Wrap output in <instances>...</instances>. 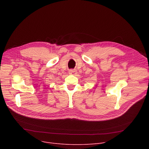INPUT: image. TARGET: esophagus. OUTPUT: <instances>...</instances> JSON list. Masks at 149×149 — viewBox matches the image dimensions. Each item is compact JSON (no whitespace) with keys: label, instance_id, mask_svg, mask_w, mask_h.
I'll list each match as a JSON object with an SVG mask.
<instances>
[{"label":"esophagus","instance_id":"34e87169","mask_svg":"<svg viewBox=\"0 0 149 149\" xmlns=\"http://www.w3.org/2000/svg\"><path fill=\"white\" fill-rule=\"evenodd\" d=\"M76 74V71L74 70H69V74L70 75H75Z\"/></svg>","mask_w":149,"mask_h":149}]
</instances>
